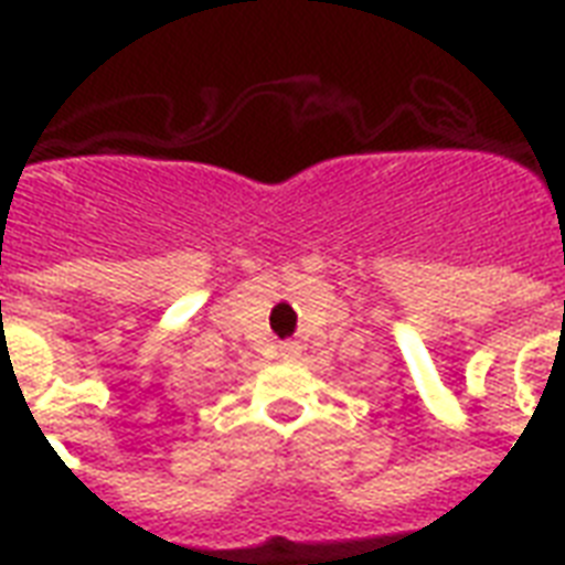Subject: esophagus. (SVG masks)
Returning <instances> with one entry per match:
<instances>
[{
    "instance_id": "34e87169",
    "label": "esophagus",
    "mask_w": 565,
    "mask_h": 565,
    "mask_svg": "<svg viewBox=\"0 0 565 565\" xmlns=\"http://www.w3.org/2000/svg\"><path fill=\"white\" fill-rule=\"evenodd\" d=\"M278 351H281L284 360H292V356L298 354V345L296 342H281V345H278Z\"/></svg>"
}]
</instances>
